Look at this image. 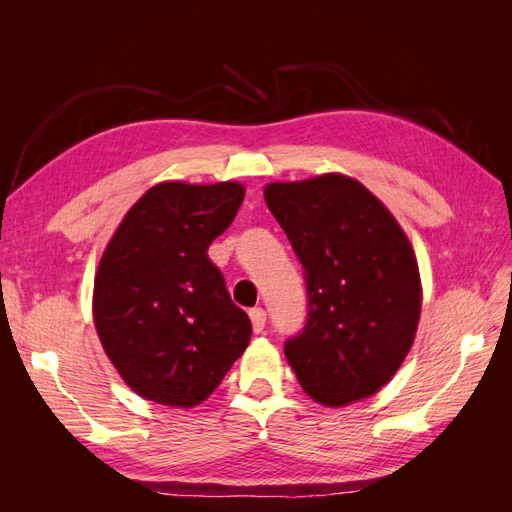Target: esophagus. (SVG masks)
I'll use <instances>...</instances> for the list:
<instances>
[{"mask_svg": "<svg viewBox=\"0 0 512 512\" xmlns=\"http://www.w3.org/2000/svg\"><path fill=\"white\" fill-rule=\"evenodd\" d=\"M250 318H252V327L256 333H260L265 329V322H267V312L262 307H254L250 309Z\"/></svg>", "mask_w": 512, "mask_h": 512, "instance_id": "1", "label": "esophagus"}]
</instances>
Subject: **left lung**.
Segmentation results:
<instances>
[{"label": "left lung", "instance_id": "8db88e82", "mask_svg": "<svg viewBox=\"0 0 512 512\" xmlns=\"http://www.w3.org/2000/svg\"><path fill=\"white\" fill-rule=\"evenodd\" d=\"M265 200L305 269L307 320L284 344L303 391L331 408L378 393L404 363L421 318L406 232L346 175L269 183Z\"/></svg>", "mask_w": 512, "mask_h": 512}]
</instances>
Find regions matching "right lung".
<instances>
[{"label": "right lung", "instance_id": "add662e5", "mask_svg": "<svg viewBox=\"0 0 512 512\" xmlns=\"http://www.w3.org/2000/svg\"><path fill=\"white\" fill-rule=\"evenodd\" d=\"M243 196L232 181L158 183L106 245L94 282L96 331L119 376L149 401L198 406L250 344L252 322L207 256Z\"/></svg>", "mask_w": 512, "mask_h": 512}]
</instances>
